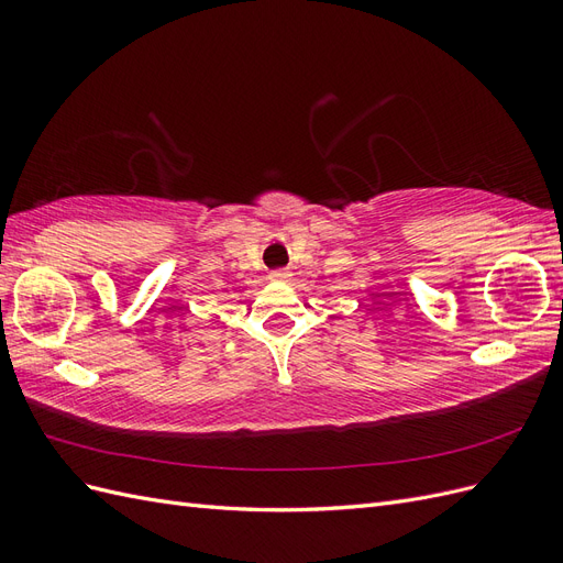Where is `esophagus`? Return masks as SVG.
<instances>
[{
  "label": "esophagus",
  "instance_id": "1",
  "mask_svg": "<svg viewBox=\"0 0 563 563\" xmlns=\"http://www.w3.org/2000/svg\"><path fill=\"white\" fill-rule=\"evenodd\" d=\"M288 277H291V275H288V269H272L269 272V279L272 282H286Z\"/></svg>",
  "mask_w": 563,
  "mask_h": 563
}]
</instances>
